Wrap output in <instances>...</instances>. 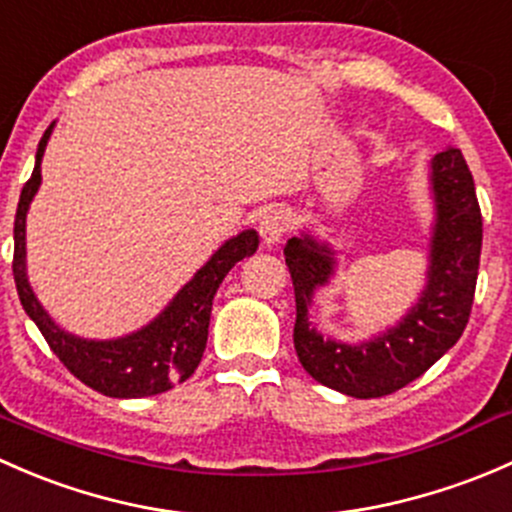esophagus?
I'll return each mask as SVG.
<instances>
[{"instance_id":"obj_1","label":"esophagus","mask_w":512,"mask_h":512,"mask_svg":"<svg viewBox=\"0 0 512 512\" xmlns=\"http://www.w3.org/2000/svg\"><path fill=\"white\" fill-rule=\"evenodd\" d=\"M291 212L283 207H273L263 214L261 221H258V231H261V239L266 246L278 244V241L286 236V231L291 229Z\"/></svg>"}]
</instances>
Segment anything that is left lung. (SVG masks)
I'll return each mask as SVG.
<instances>
[{"mask_svg":"<svg viewBox=\"0 0 512 512\" xmlns=\"http://www.w3.org/2000/svg\"><path fill=\"white\" fill-rule=\"evenodd\" d=\"M434 224L429 236L424 288L412 308L370 340L342 342L310 320L315 291L330 286L337 251L303 229L286 244L295 291L293 342L303 370L355 399H374L407 387L463 335L476 293L483 219L476 184L458 147H444L429 162Z\"/></svg>","mask_w":512,"mask_h":512,"instance_id":"1","label":"left lung"}]
</instances>
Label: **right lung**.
Listing matches in <instances>:
<instances>
[{
  "label": "right lung",
  "instance_id": "add662e5",
  "mask_svg": "<svg viewBox=\"0 0 512 512\" xmlns=\"http://www.w3.org/2000/svg\"><path fill=\"white\" fill-rule=\"evenodd\" d=\"M51 133L54 123L39 142L34 172L21 189L17 219H14L12 268L21 305L46 337L54 355L71 370L73 377L96 392L115 399H138L167 392L192 377L202 362L217 288L236 263L256 254L258 234L254 229H244L241 234L226 239L212 258L179 288L175 298L135 333L110 337V340H91L68 333L46 313L26 273V214L41 187V160Z\"/></svg>",
  "mask_w": 512,
  "mask_h": 512
}]
</instances>
